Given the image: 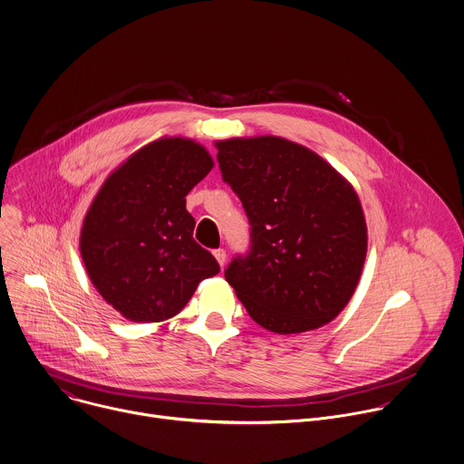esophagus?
I'll list each match as a JSON object with an SVG mask.
<instances>
[{
	"instance_id": "obj_1",
	"label": "esophagus",
	"mask_w": 464,
	"mask_h": 464,
	"mask_svg": "<svg viewBox=\"0 0 464 464\" xmlns=\"http://www.w3.org/2000/svg\"><path fill=\"white\" fill-rule=\"evenodd\" d=\"M213 255H215L217 262L220 264V267H224V264H226V251L224 249H215Z\"/></svg>"
}]
</instances>
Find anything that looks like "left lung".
I'll list each match as a JSON object with an SVG mask.
<instances>
[{
	"instance_id": "obj_1",
	"label": "left lung",
	"mask_w": 464,
	"mask_h": 464,
	"mask_svg": "<svg viewBox=\"0 0 464 464\" xmlns=\"http://www.w3.org/2000/svg\"><path fill=\"white\" fill-rule=\"evenodd\" d=\"M224 182L251 224V246L226 269L249 317L278 334L332 323L355 293L368 229L353 186L317 152L280 136L215 143Z\"/></svg>"
}]
</instances>
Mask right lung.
I'll use <instances>...</instances> for the list:
<instances>
[{
    "label": "right lung",
    "mask_w": 464,
    "mask_h": 464,
    "mask_svg": "<svg viewBox=\"0 0 464 464\" xmlns=\"http://www.w3.org/2000/svg\"><path fill=\"white\" fill-rule=\"evenodd\" d=\"M191 138L154 140L116 168L82 226L80 253L107 304L132 323H162L184 310L215 256L193 238L188 193L213 169Z\"/></svg>",
    "instance_id": "right-lung-1"
}]
</instances>
